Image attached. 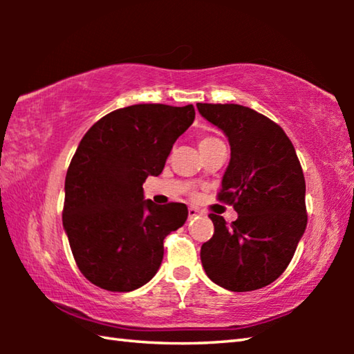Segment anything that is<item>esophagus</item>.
<instances>
[{
    "mask_svg": "<svg viewBox=\"0 0 354 354\" xmlns=\"http://www.w3.org/2000/svg\"><path fill=\"white\" fill-rule=\"evenodd\" d=\"M196 215H200V211L196 207H189V220L196 217Z\"/></svg>",
    "mask_w": 354,
    "mask_h": 354,
    "instance_id": "obj_1",
    "label": "esophagus"
}]
</instances>
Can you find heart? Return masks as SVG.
<instances>
[{
  "mask_svg": "<svg viewBox=\"0 0 354 354\" xmlns=\"http://www.w3.org/2000/svg\"><path fill=\"white\" fill-rule=\"evenodd\" d=\"M218 143H223V142H221L220 139H217V137H214V136H203V137H200V140H198V147H200L201 153H203V151H206V149H209V148L218 145ZM190 195L192 196H196L198 194H196V190H190Z\"/></svg>",
  "mask_w": 354,
  "mask_h": 354,
  "instance_id": "b5f03b06",
  "label": "heart"
}]
</instances>
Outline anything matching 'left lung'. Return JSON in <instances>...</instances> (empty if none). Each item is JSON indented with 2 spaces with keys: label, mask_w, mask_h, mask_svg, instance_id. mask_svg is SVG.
<instances>
[{
  "label": "left lung",
  "mask_w": 354,
  "mask_h": 354,
  "mask_svg": "<svg viewBox=\"0 0 354 354\" xmlns=\"http://www.w3.org/2000/svg\"><path fill=\"white\" fill-rule=\"evenodd\" d=\"M227 136L231 160L217 200L236 209L226 225L209 214L214 236L201 247V263L215 284L250 292L272 284L289 266L308 225L306 183L284 129L241 104H196Z\"/></svg>",
  "instance_id": "8db88e82"
}]
</instances>
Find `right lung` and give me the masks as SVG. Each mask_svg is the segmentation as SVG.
I'll list each match as a JSON object with an SVG mask.
<instances>
[{"label":"right lung","mask_w":354,"mask_h":354,"mask_svg":"<svg viewBox=\"0 0 354 354\" xmlns=\"http://www.w3.org/2000/svg\"><path fill=\"white\" fill-rule=\"evenodd\" d=\"M195 120L192 104H134L100 118L65 176L62 223L81 273L109 292L139 289L159 270L164 239L187 220L184 203L143 200L173 143Z\"/></svg>","instance_id":"right-lung-1"}]
</instances>
